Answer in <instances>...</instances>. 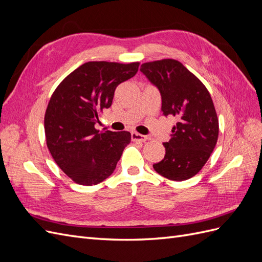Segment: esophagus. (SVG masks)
Returning <instances> with one entry per match:
<instances>
[{"instance_id": "esophagus-1", "label": "esophagus", "mask_w": 262, "mask_h": 262, "mask_svg": "<svg viewBox=\"0 0 262 262\" xmlns=\"http://www.w3.org/2000/svg\"><path fill=\"white\" fill-rule=\"evenodd\" d=\"M131 139H132V141H134V142H145L148 138L146 137V136H142V134H140V133H137V132H132L131 133Z\"/></svg>"}]
</instances>
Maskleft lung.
Segmentation results:
<instances>
[{"label":"left lung","mask_w":262,"mask_h":262,"mask_svg":"<svg viewBox=\"0 0 262 262\" xmlns=\"http://www.w3.org/2000/svg\"><path fill=\"white\" fill-rule=\"evenodd\" d=\"M140 70L160 90L163 115L178 119L169 142L164 143V158L153 167L173 181L191 178L208 162L219 138V119L211 95L177 60L146 62Z\"/></svg>","instance_id":"1"}]
</instances>
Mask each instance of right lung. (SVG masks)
I'll list each match as a JSON object with an SVG mask.
<instances>
[{"label": "right lung", "mask_w": 262, "mask_h": 262, "mask_svg": "<svg viewBox=\"0 0 262 262\" xmlns=\"http://www.w3.org/2000/svg\"><path fill=\"white\" fill-rule=\"evenodd\" d=\"M139 66L140 62H86L52 93L45 114L47 146L76 184L93 186L108 178L130 143V132L99 131L95 123L112 106L116 87L136 75Z\"/></svg>", "instance_id": "obj_1"}]
</instances>
